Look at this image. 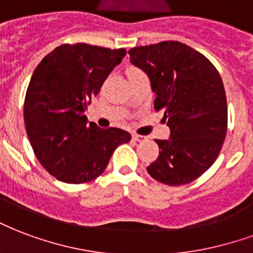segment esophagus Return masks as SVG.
<instances>
[{
  "mask_svg": "<svg viewBox=\"0 0 253 253\" xmlns=\"http://www.w3.org/2000/svg\"><path fill=\"white\" fill-rule=\"evenodd\" d=\"M132 139H134V141H136V142H142V141H145L146 136L138 135V134H132Z\"/></svg>",
  "mask_w": 253,
  "mask_h": 253,
  "instance_id": "34e87169",
  "label": "esophagus"
}]
</instances>
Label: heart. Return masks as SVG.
<instances>
[{
	"instance_id": "b5f03b06",
	"label": "heart",
	"mask_w": 253,
	"mask_h": 253,
	"mask_svg": "<svg viewBox=\"0 0 253 253\" xmlns=\"http://www.w3.org/2000/svg\"><path fill=\"white\" fill-rule=\"evenodd\" d=\"M135 72H141V71H139L138 68H134V67H131V68L127 69V76H128V75H131V74H135Z\"/></svg>"
}]
</instances>
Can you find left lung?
<instances>
[{
  "label": "left lung",
  "instance_id": "1",
  "mask_svg": "<svg viewBox=\"0 0 253 253\" xmlns=\"http://www.w3.org/2000/svg\"><path fill=\"white\" fill-rule=\"evenodd\" d=\"M130 61L147 74L154 108L165 110L169 139H155L158 158L147 166L151 177L178 186L207 171L220 154L228 125L221 76L200 52L179 41L136 46Z\"/></svg>",
  "mask_w": 253,
  "mask_h": 253
}]
</instances>
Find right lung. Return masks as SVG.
I'll list each match as a JSON object with an SVG mask.
<instances>
[{"instance_id": "add662e5", "label": "right lung", "mask_w": 253, "mask_h": 253, "mask_svg": "<svg viewBox=\"0 0 253 253\" xmlns=\"http://www.w3.org/2000/svg\"><path fill=\"white\" fill-rule=\"evenodd\" d=\"M126 49L64 44L41 60L32 75L24 103V122L32 149L42 168L67 184L89 182L104 171L130 132L99 128L84 112Z\"/></svg>"}]
</instances>
